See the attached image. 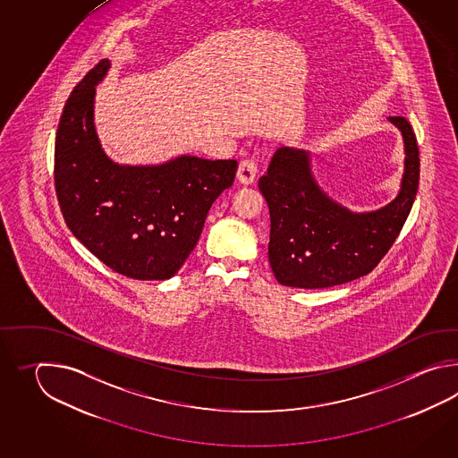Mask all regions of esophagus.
Instances as JSON below:
<instances>
[{
	"instance_id": "obj_1",
	"label": "esophagus",
	"mask_w": 458,
	"mask_h": 458,
	"mask_svg": "<svg viewBox=\"0 0 458 458\" xmlns=\"http://www.w3.org/2000/svg\"><path fill=\"white\" fill-rule=\"evenodd\" d=\"M257 172H259V166L253 162L252 158H245V160L241 162L239 168H237V180H239V183L250 185V183H253L255 176H257Z\"/></svg>"
}]
</instances>
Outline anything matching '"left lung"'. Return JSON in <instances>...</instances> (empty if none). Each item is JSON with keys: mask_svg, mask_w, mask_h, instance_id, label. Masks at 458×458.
<instances>
[{"mask_svg": "<svg viewBox=\"0 0 458 458\" xmlns=\"http://www.w3.org/2000/svg\"><path fill=\"white\" fill-rule=\"evenodd\" d=\"M404 139L399 195L378 211L352 213L322 191L310 152L282 147L259 188L270 209L268 260L275 278L293 288H329L370 273L408 219L419 186L416 134L403 116L388 117Z\"/></svg>", "mask_w": 458, "mask_h": 458, "instance_id": "1", "label": "left lung"}]
</instances>
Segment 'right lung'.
Here are the masks:
<instances>
[{"label":"right lung","mask_w":458,"mask_h":458,"mask_svg":"<svg viewBox=\"0 0 458 458\" xmlns=\"http://www.w3.org/2000/svg\"><path fill=\"white\" fill-rule=\"evenodd\" d=\"M98 62L73 88L60 116L54 182L72 233L114 272L134 280L172 278L193 252L217 196L233 186L235 160L182 156L156 166L117 165L93 124Z\"/></svg>","instance_id":"1"}]
</instances>
